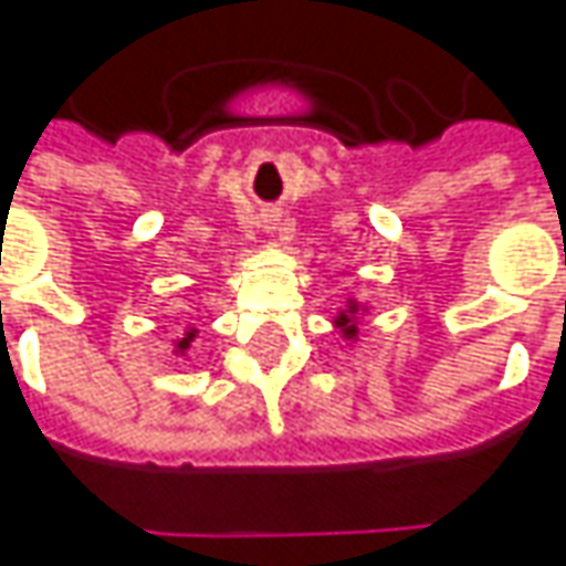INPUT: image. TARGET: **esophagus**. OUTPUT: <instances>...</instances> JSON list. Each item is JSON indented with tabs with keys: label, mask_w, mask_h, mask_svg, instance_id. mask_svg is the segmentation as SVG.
<instances>
[{
	"label": "esophagus",
	"mask_w": 566,
	"mask_h": 566,
	"mask_svg": "<svg viewBox=\"0 0 566 566\" xmlns=\"http://www.w3.org/2000/svg\"><path fill=\"white\" fill-rule=\"evenodd\" d=\"M269 221H272V218H269Z\"/></svg>",
	"instance_id": "esophagus-1"
}]
</instances>
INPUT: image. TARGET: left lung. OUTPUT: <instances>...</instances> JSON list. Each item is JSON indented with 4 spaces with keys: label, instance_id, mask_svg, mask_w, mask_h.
I'll list each match as a JSON object with an SVG mask.
<instances>
[{
    "label": "left lung",
    "instance_id": "1",
    "mask_svg": "<svg viewBox=\"0 0 566 566\" xmlns=\"http://www.w3.org/2000/svg\"><path fill=\"white\" fill-rule=\"evenodd\" d=\"M355 313H357V304H348V310H342V313L335 316V326L345 332V338H355L357 335Z\"/></svg>",
    "mask_w": 566,
    "mask_h": 566
}]
</instances>
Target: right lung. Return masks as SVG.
<instances>
[{"label": "right lung", "instance_id": "right-lung-1", "mask_svg": "<svg viewBox=\"0 0 566 566\" xmlns=\"http://www.w3.org/2000/svg\"><path fill=\"white\" fill-rule=\"evenodd\" d=\"M192 338H196V329H189L184 335V338H180V342H177V352H180V355H184L186 348H189V342H192Z\"/></svg>", "mask_w": 566, "mask_h": 566}]
</instances>
